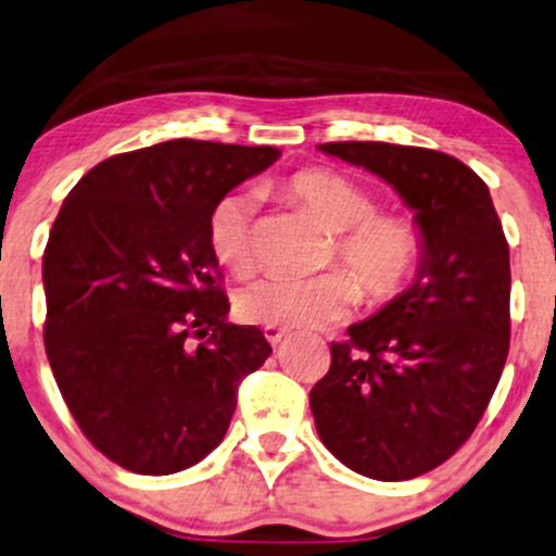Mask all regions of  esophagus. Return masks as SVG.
<instances>
[{
	"mask_svg": "<svg viewBox=\"0 0 556 556\" xmlns=\"http://www.w3.org/2000/svg\"><path fill=\"white\" fill-rule=\"evenodd\" d=\"M264 336H266V341L271 343V346H277V343H282V339L287 336V330H285V328L264 326Z\"/></svg>",
	"mask_w": 556,
	"mask_h": 556,
	"instance_id": "esophagus-1",
	"label": "esophagus"
}]
</instances>
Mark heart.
<instances>
[{
    "instance_id": "obj_1",
    "label": "heart",
    "mask_w": 556,
    "mask_h": 556,
    "mask_svg": "<svg viewBox=\"0 0 556 556\" xmlns=\"http://www.w3.org/2000/svg\"><path fill=\"white\" fill-rule=\"evenodd\" d=\"M282 192L323 223L333 238L330 258L346 266L364 300L384 302L403 290L420 258V236L405 215L375 213L377 202L354 179L330 168H302L282 181ZM256 194L233 189L210 210L207 241L217 262L243 274L254 264ZM346 274L326 271L311 279L264 277L236 298L243 320L271 328H318L343 320L356 305Z\"/></svg>"
}]
</instances>
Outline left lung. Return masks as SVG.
<instances>
[{
    "label": "left lung",
    "mask_w": 556,
    "mask_h": 556,
    "mask_svg": "<svg viewBox=\"0 0 556 556\" xmlns=\"http://www.w3.org/2000/svg\"><path fill=\"white\" fill-rule=\"evenodd\" d=\"M384 179L416 213V279L330 343L311 390L320 441L371 480L426 475L480 424L510 346V258L490 189L448 153L343 140L318 146Z\"/></svg>",
    "instance_id": "8db88e82"
}]
</instances>
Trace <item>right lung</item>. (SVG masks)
Listing matches in <instances>:
<instances>
[{
    "label": "right lung",
    "mask_w": 556,
    "mask_h": 556,
    "mask_svg": "<svg viewBox=\"0 0 556 556\" xmlns=\"http://www.w3.org/2000/svg\"><path fill=\"white\" fill-rule=\"evenodd\" d=\"M277 159L177 138L104 159L63 200L43 254L46 354L84 435L130 472L213 452L271 354L256 326L226 320L207 217Z\"/></svg>",
    "instance_id": "1"
}]
</instances>
